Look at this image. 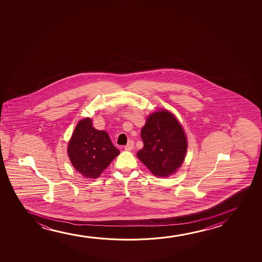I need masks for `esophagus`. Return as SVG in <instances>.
Wrapping results in <instances>:
<instances>
[{
  "instance_id": "esophagus-1",
  "label": "esophagus",
  "mask_w": 262,
  "mask_h": 262,
  "mask_svg": "<svg viewBox=\"0 0 262 262\" xmlns=\"http://www.w3.org/2000/svg\"><path fill=\"white\" fill-rule=\"evenodd\" d=\"M133 147H134V142H133V140H129L128 144L124 147V149L127 151H129L132 150Z\"/></svg>"
}]
</instances>
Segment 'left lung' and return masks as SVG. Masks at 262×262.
Returning a JSON list of instances; mask_svg holds the SVG:
<instances>
[{
  "mask_svg": "<svg viewBox=\"0 0 262 262\" xmlns=\"http://www.w3.org/2000/svg\"><path fill=\"white\" fill-rule=\"evenodd\" d=\"M140 136L144 146L137 157L152 174L165 178L178 171L185 159L188 140L176 115L166 109L151 113Z\"/></svg>",
  "mask_w": 262,
  "mask_h": 262,
  "instance_id": "1",
  "label": "left lung"
}]
</instances>
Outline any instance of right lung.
<instances>
[{
  "instance_id": "obj_1",
  "label": "right lung",
  "mask_w": 262,
  "mask_h": 262,
  "mask_svg": "<svg viewBox=\"0 0 262 262\" xmlns=\"http://www.w3.org/2000/svg\"><path fill=\"white\" fill-rule=\"evenodd\" d=\"M90 117L81 119L69 140L67 153L72 166L85 178L97 179L120 151L112 143L105 130L93 127Z\"/></svg>"
}]
</instances>
